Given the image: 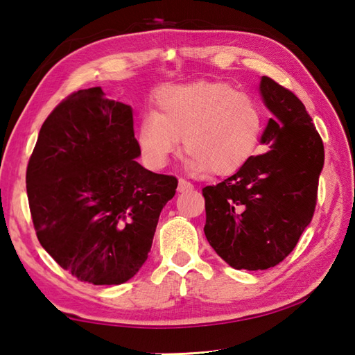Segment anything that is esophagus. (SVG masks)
Returning <instances> with one entry per match:
<instances>
[{
	"mask_svg": "<svg viewBox=\"0 0 355 355\" xmlns=\"http://www.w3.org/2000/svg\"><path fill=\"white\" fill-rule=\"evenodd\" d=\"M192 189H193V186L187 182V180H183V178L178 180V192L184 193V192H191Z\"/></svg>",
	"mask_w": 355,
	"mask_h": 355,
	"instance_id": "esophagus-1",
	"label": "esophagus"
}]
</instances>
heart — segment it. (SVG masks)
Masks as SVG:
<instances>
[{
	"label": "heart",
	"instance_id": "b5f03b06",
	"mask_svg": "<svg viewBox=\"0 0 355 355\" xmlns=\"http://www.w3.org/2000/svg\"><path fill=\"white\" fill-rule=\"evenodd\" d=\"M263 110L252 94L224 82L169 87L155 99L137 130V146L149 169H162L183 139L187 168L230 175L250 160L263 134Z\"/></svg>",
	"mask_w": 355,
	"mask_h": 355
}]
</instances>
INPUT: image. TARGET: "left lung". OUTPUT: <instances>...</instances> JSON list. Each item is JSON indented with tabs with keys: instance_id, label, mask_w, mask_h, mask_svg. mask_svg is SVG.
<instances>
[{
	"instance_id": "8db88e82",
	"label": "left lung",
	"mask_w": 355,
	"mask_h": 355,
	"mask_svg": "<svg viewBox=\"0 0 355 355\" xmlns=\"http://www.w3.org/2000/svg\"><path fill=\"white\" fill-rule=\"evenodd\" d=\"M259 93L273 119L267 153L253 155L216 186H206L205 233L236 270H267L288 256L311 223L325 150L304 103L267 76Z\"/></svg>"
}]
</instances>
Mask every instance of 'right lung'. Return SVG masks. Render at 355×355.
<instances>
[{"mask_svg": "<svg viewBox=\"0 0 355 355\" xmlns=\"http://www.w3.org/2000/svg\"><path fill=\"white\" fill-rule=\"evenodd\" d=\"M130 105L79 89L45 119L27 166L36 236L79 281L120 285L148 259L178 180L143 168Z\"/></svg>", "mask_w": 355, "mask_h": 355, "instance_id": "right-lung-1", "label": "right lung"}]
</instances>
